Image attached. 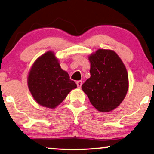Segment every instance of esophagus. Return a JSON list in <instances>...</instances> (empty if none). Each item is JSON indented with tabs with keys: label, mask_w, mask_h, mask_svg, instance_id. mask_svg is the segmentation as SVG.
I'll return each mask as SVG.
<instances>
[{
	"label": "esophagus",
	"mask_w": 154,
	"mask_h": 154,
	"mask_svg": "<svg viewBox=\"0 0 154 154\" xmlns=\"http://www.w3.org/2000/svg\"><path fill=\"white\" fill-rule=\"evenodd\" d=\"M76 84H77L78 88H81L82 84H83V82H82L81 81H78L76 82Z\"/></svg>",
	"instance_id": "esophagus-1"
}]
</instances>
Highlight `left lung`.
<instances>
[{"mask_svg":"<svg viewBox=\"0 0 154 154\" xmlns=\"http://www.w3.org/2000/svg\"><path fill=\"white\" fill-rule=\"evenodd\" d=\"M89 60L91 75L82 89L94 108L109 112L119 106L127 94V70L118 54L110 50H98Z\"/></svg>","mask_w":154,"mask_h":154,"instance_id":"obj_1","label":"left lung"}]
</instances>
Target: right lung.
Segmentation results:
<instances>
[{"mask_svg": "<svg viewBox=\"0 0 154 154\" xmlns=\"http://www.w3.org/2000/svg\"><path fill=\"white\" fill-rule=\"evenodd\" d=\"M28 86L34 100L41 106L54 109L77 87L68 73L62 70L52 52L40 57L31 67Z\"/></svg>", "mask_w": 154, "mask_h": 154, "instance_id": "right-lung-1", "label": "right lung"}]
</instances>
